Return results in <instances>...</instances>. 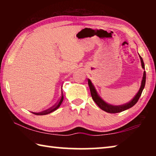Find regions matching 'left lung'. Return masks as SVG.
<instances>
[{"mask_svg":"<svg viewBox=\"0 0 156 156\" xmlns=\"http://www.w3.org/2000/svg\"><path fill=\"white\" fill-rule=\"evenodd\" d=\"M140 58V61H141V65L142 69H144V63L143 62V60H142V57L139 55ZM145 83H146V72L145 71L143 73V77H142V83H141V86L140 88L139 91L138 93L136 94V95L133 99H132L130 102H129L128 103L122 105H110L109 103H107L105 101V100L100 97L98 92L96 91V88L93 84H92L91 81L88 79V84L89 87V89H90V91H91V95L92 98H93L94 101L96 102V105L98 106L100 109L102 110L105 111V112L110 113H119L121 112H123V111H125L126 109H129V108L132 107L133 106H134L138 102V100H139L140 97L142 92L143 91V89L144 88L145 86Z\"/></svg>","mask_w":156,"mask_h":156,"instance_id":"8db88e82","label":"left lung"}]
</instances>
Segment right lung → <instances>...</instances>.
Segmentation results:
<instances>
[{"label": "right lung", "instance_id": "1", "mask_svg": "<svg viewBox=\"0 0 156 156\" xmlns=\"http://www.w3.org/2000/svg\"><path fill=\"white\" fill-rule=\"evenodd\" d=\"M63 98H64V97H63V93H62V94H61V98H60V99L58 102V103L54 106L51 108H50V109H48L47 110L45 111H43V112H39V113H35V112H31L33 113L35 115H47V114H49V113H51V112H54V111H56L57 109H58V107L61 105L62 102L63 101Z\"/></svg>", "mask_w": 156, "mask_h": 156}]
</instances>
